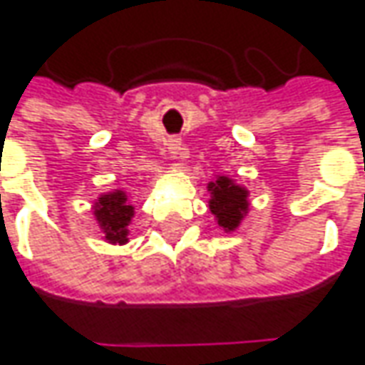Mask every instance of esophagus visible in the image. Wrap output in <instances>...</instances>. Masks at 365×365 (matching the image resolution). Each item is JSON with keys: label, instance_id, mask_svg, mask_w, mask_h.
<instances>
[{"label": "esophagus", "instance_id": "1", "mask_svg": "<svg viewBox=\"0 0 365 365\" xmlns=\"http://www.w3.org/2000/svg\"><path fill=\"white\" fill-rule=\"evenodd\" d=\"M167 151L173 159H183L185 157V149H183L182 140L180 138H169L167 140Z\"/></svg>", "mask_w": 365, "mask_h": 365}]
</instances>
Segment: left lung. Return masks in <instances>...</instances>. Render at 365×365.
I'll list each match as a JSON object with an SVG mask.
<instances>
[{"label": "left lung", "mask_w": 365, "mask_h": 365, "mask_svg": "<svg viewBox=\"0 0 365 365\" xmlns=\"http://www.w3.org/2000/svg\"><path fill=\"white\" fill-rule=\"evenodd\" d=\"M208 208L225 232H235L249 214V190L229 175H216L208 183Z\"/></svg>", "instance_id": "1"}]
</instances>
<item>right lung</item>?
<instances>
[{"instance_id": "1", "label": "right lung", "mask_w": 365, "mask_h": 365, "mask_svg": "<svg viewBox=\"0 0 365 365\" xmlns=\"http://www.w3.org/2000/svg\"><path fill=\"white\" fill-rule=\"evenodd\" d=\"M93 218L102 230L103 241L110 245H126L130 239V225L135 218V206L128 194L116 187L103 192L91 206Z\"/></svg>"}]
</instances>
